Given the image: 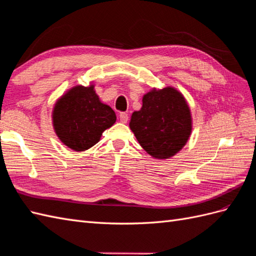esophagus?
Wrapping results in <instances>:
<instances>
[{
    "instance_id": "obj_1",
    "label": "esophagus",
    "mask_w": 256,
    "mask_h": 256,
    "mask_svg": "<svg viewBox=\"0 0 256 256\" xmlns=\"http://www.w3.org/2000/svg\"><path fill=\"white\" fill-rule=\"evenodd\" d=\"M119 116H120V121H121L122 123H126V122H128V114H126V112H121Z\"/></svg>"
}]
</instances>
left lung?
<instances>
[{
  "instance_id": "left-lung-1",
  "label": "left lung",
  "mask_w": 256,
  "mask_h": 256,
  "mask_svg": "<svg viewBox=\"0 0 256 256\" xmlns=\"http://www.w3.org/2000/svg\"><path fill=\"white\" fill-rule=\"evenodd\" d=\"M130 128L152 158L170 159L180 152L190 137V108L178 88H154L142 96V108L130 116Z\"/></svg>"
}]
</instances>
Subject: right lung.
I'll return each instance as SVG.
<instances>
[{"label":"right lung","instance_id":"right-lung-1","mask_svg":"<svg viewBox=\"0 0 256 256\" xmlns=\"http://www.w3.org/2000/svg\"><path fill=\"white\" fill-rule=\"evenodd\" d=\"M95 85H76L56 100L52 121L58 138L74 152H84L100 140L116 121L114 111L100 102Z\"/></svg>","mask_w":256,"mask_h":256}]
</instances>
